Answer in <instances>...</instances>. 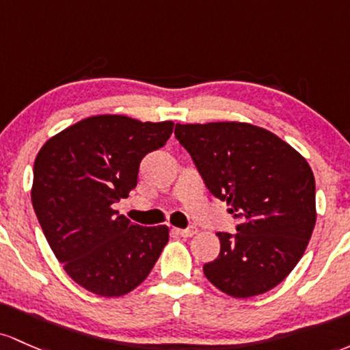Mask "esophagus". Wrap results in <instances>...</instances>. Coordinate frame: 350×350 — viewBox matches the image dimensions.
<instances>
[{
  "label": "esophagus",
  "instance_id": "obj_1",
  "mask_svg": "<svg viewBox=\"0 0 350 350\" xmlns=\"http://www.w3.org/2000/svg\"><path fill=\"white\" fill-rule=\"evenodd\" d=\"M196 228H185V230H182V228H178V230H176V233L180 234V237H183V238H191L193 237V234H196Z\"/></svg>",
  "mask_w": 350,
  "mask_h": 350
}]
</instances>
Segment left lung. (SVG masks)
I'll return each instance as SVG.
<instances>
[{
    "instance_id": "left-lung-1",
    "label": "left lung",
    "mask_w": 350,
    "mask_h": 350,
    "mask_svg": "<svg viewBox=\"0 0 350 350\" xmlns=\"http://www.w3.org/2000/svg\"><path fill=\"white\" fill-rule=\"evenodd\" d=\"M208 190L239 219L217 233L219 254L206 280L237 299L276 288L304 254L316 225L314 174L296 148L246 122L176 124Z\"/></svg>"
}]
</instances>
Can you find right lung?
Returning <instances> with one entry per match:
<instances>
[{
	"label": "right lung",
	"instance_id": "1",
	"mask_svg": "<svg viewBox=\"0 0 350 350\" xmlns=\"http://www.w3.org/2000/svg\"><path fill=\"white\" fill-rule=\"evenodd\" d=\"M172 132V120L104 113L69 125L38 152L31 200L39 225L70 280L89 293H131L168 243L167 225L140 226L112 205L137 187L142 159Z\"/></svg>",
	"mask_w": 350,
	"mask_h": 350
}]
</instances>
